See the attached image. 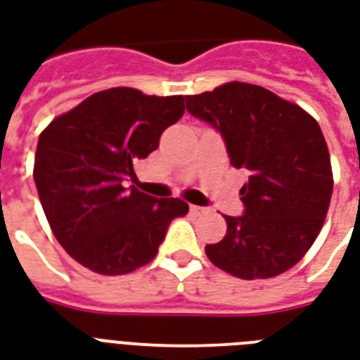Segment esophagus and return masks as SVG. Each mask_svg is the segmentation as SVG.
I'll list each match as a JSON object with an SVG mask.
<instances>
[{"label":"esophagus","mask_w":360,"mask_h":360,"mask_svg":"<svg viewBox=\"0 0 360 360\" xmlns=\"http://www.w3.org/2000/svg\"><path fill=\"white\" fill-rule=\"evenodd\" d=\"M191 211L194 215H200V213H204L205 207H202V205H191Z\"/></svg>","instance_id":"1"}]
</instances>
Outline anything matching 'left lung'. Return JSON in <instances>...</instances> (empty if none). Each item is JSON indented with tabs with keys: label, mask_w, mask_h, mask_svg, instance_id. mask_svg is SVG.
Returning <instances> with one entry per match:
<instances>
[{
	"label": "left lung",
	"mask_w": 360,
	"mask_h": 360,
	"mask_svg": "<svg viewBox=\"0 0 360 360\" xmlns=\"http://www.w3.org/2000/svg\"><path fill=\"white\" fill-rule=\"evenodd\" d=\"M186 111L215 128L230 164L247 169L243 215H226V236L207 259L241 279L283 274L308 253L333 196V168L319 124L270 90L226 82L186 96Z\"/></svg>",
	"instance_id": "8db88e82"
}]
</instances>
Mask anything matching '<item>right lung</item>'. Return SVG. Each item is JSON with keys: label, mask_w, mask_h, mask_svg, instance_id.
I'll list each match as a JSON object with an SVG mask.
<instances>
[{"label": "right lung", "mask_w": 360, "mask_h": 360, "mask_svg": "<svg viewBox=\"0 0 360 360\" xmlns=\"http://www.w3.org/2000/svg\"><path fill=\"white\" fill-rule=\"evenodd\" d=\"M185 113L183 96L136 89L96 92L46 126L34 181L52 232L68 255L101 276H122L155 259L169 223L188 213L179 198L126 188L137 160Z\"/></svg>", "instance_id": "right-lung-1"}]
</instances>
